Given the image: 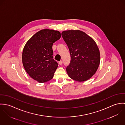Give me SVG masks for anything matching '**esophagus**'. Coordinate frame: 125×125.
<instances>
[{
  "label": "esophagus",
  "mask_w": 125,
  "mask_h": 125,
  "mask_svg": "<svg viewBox=\"0 0 125 125\" xmlns=\"http://www.w3.org/2000/svg\"><path fill=\"white\" fill-rule=\"evenodd\" d=\"M59 64L60 65H62V61H60V62H59Z\"/></svg>",
  "instance_id": "esophagus-1"
}]
</instances>
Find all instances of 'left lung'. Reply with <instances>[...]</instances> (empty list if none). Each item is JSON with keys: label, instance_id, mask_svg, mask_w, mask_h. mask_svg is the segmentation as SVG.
Instances as JSON below:
<instances>
[{"label": "left lung", "instance_id": "8db88e82", "mask_svg": "<svg viewBox=\"0 0 125 125\" xmlns=\"http://www.w3.org/2000/svg\"><path fill=\"white\" fill-rule=\"evenodd\" d=\"M71 56L66 68L68 76L78 82L86 81L97 71L100 63V53L94 39L85 32L69 30L62 32Z\"/></svg>", "mask_w": 125, "mask_h": 125}]
</instances>
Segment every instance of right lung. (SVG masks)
I'll list each match as a JSON object with an SVG mask.
<instances>
[{"mask_svg": "<svg viewBox=\"0 0 125 125\" xmlns=\"http://www.w3.org/2000/svg\"><path fill=\"white\" fill-rule=\"evenodd\" d=\"M61 36L57 30L44 29L32 36L25 44L22 62L29 76L39 83L51 80L58 67L53 59L52 45Z\"/></svg>", "mask_w": 125, "mask_h": 125, "instance_id": "right-lung-1", "label": "right lung"}]
</instances>
